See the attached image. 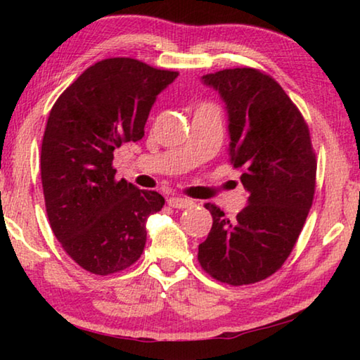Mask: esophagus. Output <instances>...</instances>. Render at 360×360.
Listing matches in <instances>:
<instances>
[{"instance_id": "obj_1", "label": "esophagus", "mask_w": 360, "mask_h": 360, "mask_svg": "<svg viewBox=\"0 0 360 360\" xmlns=\"http://www.w3.org/2000/svg\"><path fill=\"white\" fill-rule=\"evenodd\" d=\"M168 205L172 206V208H179V210H184V208H191L193 205V202L191 198H186V197H178V195H173V197L168 198Z\"/></svg>"}]
</instances>
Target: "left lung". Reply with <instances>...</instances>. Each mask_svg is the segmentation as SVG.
<instances>
[{
  "instance_id": "left-lung-1",
  "label": "left lung",
  "mask_w": 360,
  "mask_h": 360,
  "mask_svg": "<svg viewBox=\"0 0 360 360\" xmlns=\"http://www.w3.org/2000/svg\"><path fill=\"white\" fill-rule=\"evenodd\" d=\"M202 82L225 103L229 157L248 192L235 221L206 203L212 227L198 262L221 283L243 285L273 275L289 257L311 208L316 157L303 115L275 79L252 68L222 70Z\"/></svg>"
}]
</instances>
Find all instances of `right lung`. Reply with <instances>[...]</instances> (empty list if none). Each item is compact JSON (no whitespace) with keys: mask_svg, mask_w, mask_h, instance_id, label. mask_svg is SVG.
I'll use <instances>...</instances> for the list:
<instances>
[{"mask_svg":"<svg viewBox=\"0 0 360 360\" xmlns=\"http://www.w3.org/2000/svg\"><path fill=\"white\" fill-rule=\"evenodd\" d=\"M176 71L135 58H106L85 70L49 114L41 181L53 235L84 270L111 275L141 257L146 222L165 198L115 181L114 150L144 136V125Z\"/></svg>","mask_w":360,"mask_h":360,"instance_id":"1","label":"right lung"}]
</instances>
